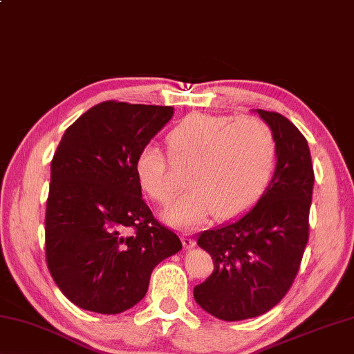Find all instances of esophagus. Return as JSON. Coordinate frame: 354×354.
Instances as JSON below:
<instances>
[{
	"mask_svg": "<svg viewBox=\"0 0 354 354\" xmlns=\"http://www.w3.org/2000/svg\"><path fill=\"white\" fill-rule=\"evenodd\" d=\"M183 244L186 245L187 249L194 248V245H195V238L192 236V234H189V233H184V234H183Z\"/></svg>",
	"mask_w": 354,
	"mask_h": 354,
	"instance_id": "34e87169",
	"label": "esophagus"
}]
</instances>
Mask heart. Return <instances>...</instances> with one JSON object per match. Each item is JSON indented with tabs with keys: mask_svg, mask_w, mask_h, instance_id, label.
Listing matches in <instances>:
<instances>
[{
	"mask_svg": "<svg viewBox=\"0 0 354 354\" xmlns=\"http://www.w3.org/2000/svg\"><path fill=\"white\" fill-rule=\"evenodd\" d=\"M171 160L189 167V190L164 212L179 227H197L211 214L230 221L248 212L266 192L276 171L279 143L268 121L257 116L190 113L167 133ZM136 176L160 205L175 197L171 162L154 145L136 159Z\"/></svg>",
	"mask_w": 354,
	"mask_h": 354,
	"instance_id": "1",
	"label": "heart"
}]
</instances>
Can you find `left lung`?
I'll return each instance as SVG.
<instances>
[{"label": "left lung", "instance_id": "8db88e82", "mask_svg": "<svg viewBox=\"0 0 354 354\" xmlns=\"http://www.w3.org/2000/svg\"><path fill=\"white\" fill-rule=\"evenodd\" d=\"M276 132L279 157L272 181L238 221L198 234L214 271L194 288L197 304L225 322L263 315L293 285L308 241L315 175L306 137L276 111L258 109Z\"/></svg>", "mask_w": 354, "mask_h": 354}]
</instances>
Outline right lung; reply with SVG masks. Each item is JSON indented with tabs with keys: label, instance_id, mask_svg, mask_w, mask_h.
I'll return each mask as SVG.
<instances>
[{
	"label": "right lung",
	"instance_id": "right-lung-1",
	"mask_svg": "<svg viewBox=\"0 0 354 354\" xmlns=\"http://www.w3.org/2000/svg\"><path fill=\"white\" fill-rule=\"evenodd\" d=\"M173 106L105 100L66 129L55 151L46 211V258L71 302L113 315L147 295L153 269L181 250L157 221L136 176L138 151Z\"/></svg>",
	"mask_w": 354,
	"mask_h": 354
}]
</instances>
